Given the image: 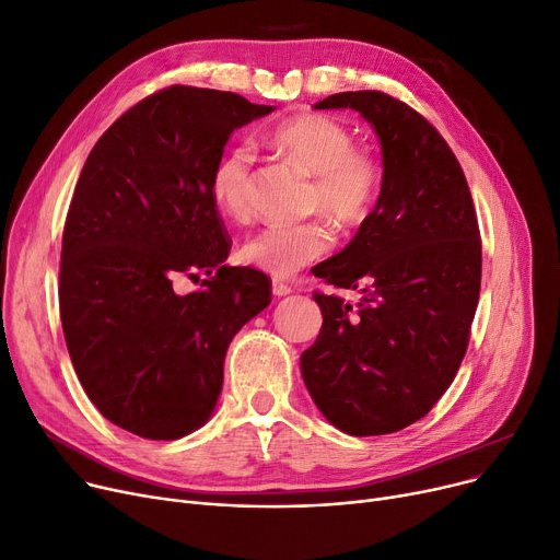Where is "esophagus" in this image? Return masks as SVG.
I'll use <instances>...</instances> for the list:
<instances>
[{"label":"esophagus","mask_w":560,"mask_h":560,"mask_svg":"<svg viewBox=\"0 0 560 560\" xmlns=\"http://www.w3.org/2000/svg\"><path fill=\"white\" fill-rule=\"evenodd\" d=\"M272 292H275V298H285V295H290V285L288 283H283V281H272Z\"/></svg>","instance_id":"esophagus-1"}]
</instances>
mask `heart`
Segmentation results:
<instances>
[{"mask_svg":"<svg viewBox=\"0 0 560 560\" xmlns=\"http://www.w3.org/2000/svg\"><path fill=\"white\" fill-rule=\"evenodd\" d=\"M270 142L279 154L315 176L311 213L327 215L342 229L368 222L381 190V167L368 150L354 144V136L342 122L322 113H298L275 127ZM252 163L249 147L233 144L211 172V197L233 220H243L252 211ZM331 245L334 233L325 222L275 224L252 235L241 258L272 277H292L325 256Z\"/></svg>","mask_w":560,"mask_h":560,"instance_id":"b5f03b06","label":"heart"}]
</instances>
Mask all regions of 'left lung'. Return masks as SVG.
<instances>
[{"label": "left lung", "instance_id": "1", "mask_svg": "<svg viewBox=\"0 0 560 560\" xmlns=\"http://www.w3.org/2000/svg\"><path fill=\"white\" fill-rule=\"evenodd\" d=\"M315 108L361 113L378 138L384 176L368 222L313 268L361 300L313 295L322 329L300 359L302 378L336 429L395 433L429 413L465 357L481 288L475 203L445 138L404 102L359 91Z\"/></svg>", "mask_w": 560, "mask_h": 560}]
</instances>
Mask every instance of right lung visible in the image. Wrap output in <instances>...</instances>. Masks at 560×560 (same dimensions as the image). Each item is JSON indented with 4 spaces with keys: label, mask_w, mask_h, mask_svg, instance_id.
I'll return each instance as SVG.
<instances>
[{
    "label": "right lung",
    "mask_w": 560,
    "mask_h": 560,
    "mask_svg": "<svg viewBox=\"0 0 560 560\" xmlns=\"http://www.w3.org/2000/svg\"><path fill=\"white\" fill-rule=\"evenodd\" d=\"M235 93L172 85L129 108L88 156L61 252V322L100 413L150 440L184 438L218 406L229 342L272 300L254 268H229L211 197L235 129L270 115ZM210 275L179 296V276Z\"/></svg>",
    "instance_id": "obj_1"
}]
</instances>
